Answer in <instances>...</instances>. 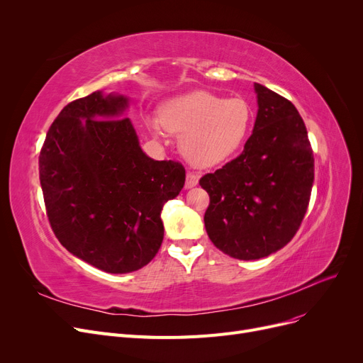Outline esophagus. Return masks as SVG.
<instances>
[{
    "instance_id": "obj_1",
    "label": "esophagus",
    "mask_w": 363,
    "mask_h": 363,
    "mask_svg": "<svg viewBox=\"0 0 363 363\" xmlns=\"http://www.w3.org/2000/svg\"><path fill=\"white\" fill-rule=\"evenodd\" d=\"M199 184V175L194 172H188L186 179H185V188H193Z\"/></svg>"
}]
</instances>
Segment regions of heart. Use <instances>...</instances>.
Instances as JSON below:
<instances>
[{
    "label": "heart",
    "instance_id": "heart-1",
    "mask_svg": "<svg viewBox=\"0 0 363 363\" xmlns=\"http://www.w3.org/2000/svg\"><path fill=\"white\" fill-rule=\"evenodd\" d=\"M253 121L250 104L241 97L225 99L208 91H193L169 100L160 113L162 125L182 133V155L196 166L211 167L231 159L249 137ZM160 135L157 121H148Z\"/></svg>",
    "mask_w": 363,
    "mask_h": 363
}]
</instances>
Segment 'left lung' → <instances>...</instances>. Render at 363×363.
I'll return each mask as SVG.
<instances>
[{"label": "left lung", "instance_id": "1", "mask_svg": "<svg viewBox=\"0 0 363 363\" xmlns=\"http://www.w3.org/2000/svg\"><path fill=\"white\" fill-rule=\"evenodd\" d=\"M257 116L241 155L200 179L211 197L208 238L240 260L289 244L308 211L315 177L308 130L291 101L255 84Z\"/></svg>", "mask_w": 363, "mask_h": 363}]
</instances>
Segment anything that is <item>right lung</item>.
Wrapping results in <instances>:
<instances>
[{"instance_id":"1","label":"right lung","mask_w":363,"mask_h":363,"mask_svg":"<svg viewBox=\"0 0 363 363\" xmlns=\"http://www.w3.org/2000/svg\"><path fill=\"white\" fill-rule=\"evenodd\" d=\"M129 99L95 91L69 103L50 126L40 155L48 220L66 250L108 274L141 269L160 249L166 201L185 169L152 160L123 118Z\"/></svg>"}]
</instances>
